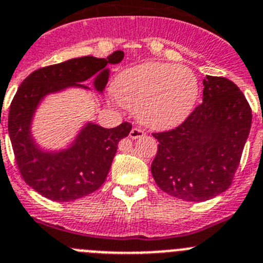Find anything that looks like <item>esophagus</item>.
Segmentation results:
<instances>
[{"instance_id": "34e87169", "label": "esophagus", "mask_w": 263, "mask_h": 263, "mask_svg": "<svg viewBox=\"0 0 263 263\" xmlns=\"http://www.w3.org/2000/svg\"><path fill=\"white\" fill-rule=\"evenodd\" d=\"M144 136V131H141L140 128H132L131 132H129V137H131L132 140H136L139 137H143Z\"/></svg>"}]
</instances>
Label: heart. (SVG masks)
<instances>
[{
	"mask_svg": "<svg viewBox=\"0 0 263 263\" xmlns=\"http://www.w3.org/2000/svg\"><path fill=\"white\" fill-rule=\"evenodd\" d=\"M112 94L123 107L136 111L141 124L166 131L191 114L199 84L187 67L145 63L122 70L112 82Z\"/></svg>",
	"mask_w": 263,
	"mask_h": 263,
	"instance_id": "heart-1",
	"label": "heart"
}]
</instances>
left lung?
Masks as SVG:
<instances>
[{
    "mask_svg": "<svg viewBox=\"0 0 263 263\" xmlns=\"http://www.w3.org/2000/svg\"><path fill=\"white\" fill-rule=\"evenodd\" d=\"M203 86V102L181 126L153 134L160 143L151 166L156 183L194 203L231 186L252 126V110L237 85L205 76Z\"/></svg>",
    "mask_w": 263,
    "mask_h": 263,
    "instance_id": "1",
    "label": "left lung"
}]
</instances>
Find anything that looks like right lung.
I'll list each match as a JSON object with an SVG mask.
<instances>
[{"label":"right lung","mask_w":263,"mask_h":263,"mask_svg":"<svg viewBox=\"0 0 263 263\" xmlns=\"http://www.w3.org/2000/svg\"><path fill=\"white\" fill-rule=\"evenodd\" d=\"M123 58L124 52L115 51L106 59H70L35 70L21 84L9 111V136L23 179L40 195L55 202H72L94 193L106 181L118 144L131 131L129 123L103 128L86 122L60 149L40 145L32 134V123L46 97L73 87L90 90L82 82L91 77L94 89L102 94L110 76L107 65L119 64Z\"/></svg>","instance_id":"right-lung-1"}]
</instances>
